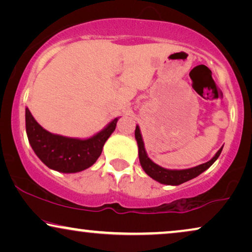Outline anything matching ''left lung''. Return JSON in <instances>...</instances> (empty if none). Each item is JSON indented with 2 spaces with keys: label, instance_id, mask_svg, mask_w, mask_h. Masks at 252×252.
I'll use <instances>...</instances> for the list:
<instances>
[{
  "label": "left lung",
  "instance_id": "8db88e82",
  "mask_svg": "<svg viewBox=\"0 0 252 252\" xmlns=\"http://www.w3.org/2000/svg\"><path fill=\"white\" fill-rule=\"evenodd\" d=\"M135 139L137 141V146H139V158H140L141 166H142L144 172H146L149 177H151L156 181L164 185L178 186V185L184 184L186 181L190 180V179L196 178L197 175L203 173L205 170H208V168L215 163L217 158L220 156V154H221V150H222V148H220L218 153L216 154V156L213 157L211 160L206 161L204 164L198 165V166L196 167L188 168V170H166V168L158 166L157 164H155L154 161L147 156L139 126H136L135 128Z\"/></svg>",
  "mask_w": 252,
  "mask_h": 252
}]
</instances>
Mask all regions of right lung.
Segmentation results:
<instances>
[{"label":"right lung","instance_id":"add662e5","mask_svg":"<svg viewBox=\"0 0 252 252\" xmlns=\"http://www.w3.org/2000/svg\"><path fill=\"white\" fill-rule=\"evenodd\" d=\"M26 133L36 156L49 168L63 173L84 171L101 156L103 146L116 129L115 118L104 129L88 140L55 135L43 129L26 108Z\"/></svg>","mask_w":252,"mask_h":252}]
</instances>
